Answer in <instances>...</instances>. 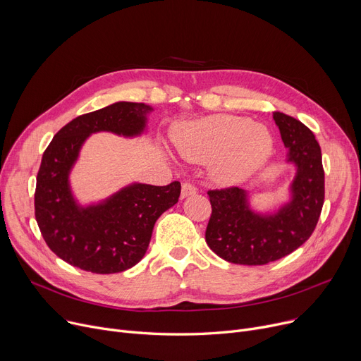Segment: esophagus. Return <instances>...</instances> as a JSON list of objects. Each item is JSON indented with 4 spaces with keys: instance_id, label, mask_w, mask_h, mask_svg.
<instances>
[{
    "instance_id": "obj_1",
    "label": "esophagus",
    "mask_w": 361,
    "mask_h": 361,
    "mask_svg": "<svg viewBox=\"0 0 361 361\" xmlns=\"http://www.w3.org/2000/svg\"><path fill=\"white\" fill-rule=\"evenodd\" d=\"M196 193H197V188L192 183H183V185H181V199L193 196Z\"/></svg>"
}]
</instances>
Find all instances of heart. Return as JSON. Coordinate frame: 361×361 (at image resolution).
Instances as JSON below:
<instances>
[{
    "instance_id": "heart-1",
    "label": "heart",
    "mask_w": 361,
    "mask_h": 361,
    "mask_svg": "<svg viewBox=\"0 0 361 361\" xmlns=\"http://www.w3.org/2000/svg\"><path fill=\"white\" fill-rule=\"evenodd\" d=\"M173 142L190 162L212 161V177L222 184H237L252 177L274 154L271 131L250 118L215 114L183 124Z\"/></svg>"
}]
</instances>
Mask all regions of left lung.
<instances>
[{
  "mask_svg": "<svg viewBox=\"0 0 361 361\" xmlns=\"http://www.w3.org/2000/svg\"><path fill=\"white\" fill-rule=\"evenodd\" d=\"M287 149L286 164L294 165L288 200L267 212L255 211L252 193L231 187L207 192L212 215L206 243L219 257L237 264H267L306 243L319 221L325 199L322 152L313 133L298 120L274 112Z\"/></svg>",
  "mask_w": 361,
  "mask_h": 361,
  "instance_id": "1",
  "label": "left lung"
}]
</instances>
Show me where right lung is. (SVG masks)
<instances>
[{
	"instance_id": "add662e5",
	"label": "right lung",
	"mask_w": 361,
	"mask_h": 361,
	"mask_svg": "<svg viewBox=\"0 0 361 361\" xmlns=\"http://www.w3.org/2000/svg\"><path fill=\"white\" fill-rule=\"evenodd\" d=\"M152 111L146 104L120 101L83 114L56 133L44 152L36 177V222L48 247L75 268L93 274L133 268L149 247L157 219L178 202V181L162 187L135 181L87 204L79 203L70 184L89 136L106 131L140 137Z\"/></svg>"
}]
</instances>
